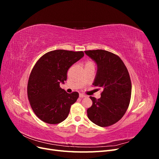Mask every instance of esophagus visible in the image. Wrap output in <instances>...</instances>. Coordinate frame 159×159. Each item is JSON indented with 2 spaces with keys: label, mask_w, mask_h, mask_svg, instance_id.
Masks as SVG:
<instances>
[{
  "label": "esophagus",
  "mask_w": 159,
  "mask_h": 159,
  "mask_svg": "<svg viewBox=\"0 0 159 159\" xmlns=\"http://www.w3.org/2000/svg\"><path fill=\"white\" fill-rule=\"evenodd\" d=\"M85 97H86V95H84V94H83V93H80V98H85Z\"/></svg>",
  "instance_id": "1"
}]
</instances>
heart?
<instances>
[{"mask_svg": "<svg viewBox=\"0 0 159 159\" xmlns=\"http://www.w3.org/2000/svg\"><path fill=\"white\" fill-rule=\"evenodd\" d=\"M84 67H85V68H95V64L93 61L88 60L85 62Z\"/></svg>", "mask_w": 159, "mask_h": 159, "instance_id": "obj_1", "label": "heart"}]
</instances>
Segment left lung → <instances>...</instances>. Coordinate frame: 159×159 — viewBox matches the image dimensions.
<instances>
[{
	"label": "left lung",
	"instance_id": "8db88e82",
	"mask_svg": "<svg viewBox=\"0 0 159 159\" xmlns=\"http://www.w3.org/2000/svg\"><path fill=\"white\" fill-rule=\"evenodd\" d=\"M98 65L94 83L103 89L101 98L89 97L92 105L87 110L91 122L100 127L116 123L126 113L131 97V81L125 65L120 57L103 50L85 51Z\"/></svg>",
	"mask_w": 159,
	"mask_h": 159
}]
</instances>
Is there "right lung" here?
Masks as SVG:
<instances>
[{
	"instance_id": "obj_1",
	"label": "right lung",
	"mask_w": 159,
	"mask_h": 159,
	"mask_svg": "<svg viewBox=\"0 0 159 159\" xmlns=\"http://www.w3.org/2000/svg\"><path fill=\"white\" fill-rule=\"evenodd\" d=\"M84 56L83 51L53 50L34 66L28 82V98L34 113L42 121L57 124L68 116L79 93H68L60 84L66 81L68 69Z\"/></svg>"
}]
</instances>
